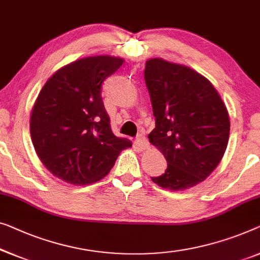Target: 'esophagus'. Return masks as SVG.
<instances>
[{
	"instance_id": "obj_1",
	"label": "esophagus",
	"mask_w": 260,
	"mask_h": 260,
	"mask_svg": "<svg viewBox=\"0 0 260 260\" xmlns=\"http://www.w3.org/2000/svg\"><path fill=\"white\" fill-rule=\"evenodd\" d=\"M136 142H137V144H138L139 149H141V150H144V149H146L149 146L148 139H146V137L143 134H139L138 135L137 138H136Z\"/></svg>"
}]
</instances>
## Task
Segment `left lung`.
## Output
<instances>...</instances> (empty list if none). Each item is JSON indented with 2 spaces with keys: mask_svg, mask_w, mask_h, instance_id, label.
Returning a JSON list of instances; mask_svg holds the SVG:
<instances>
[{
  "mask_svg": "<svg viewBox=\"0 0 260 260\" xmlns=\"http://www.w3.org/2000/svg\"><path fill=\"white\" fill-rule=\"evenodd\" d=\"M144 78L156 121L149 141L168 163L152 182L172 191L189 189L223 158L230 135L226 107L214 86L187 67L152 58Z\"/></svg>",
  "mask_w": 260,
  "mask_h": 260,
  "instance_id": "obj_1",
  "label": "left lung"
}]
</instances>
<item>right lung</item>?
Listing matches in <instances>:
<instances>
[{"mask_svg":"<svg viewBox=\"0 0 260 260\" xmlns=\"http://www.w3.org/2000/svg\"><path fill=\"white\" fill-rule=\"evenodd\" d=\"M123 64L111 56L78 59L52 75L30 117V135L41 161L52 175L75 185L109 174L131 142L116 137L101 88Z\"/></svg>","mask_w":260,"mask_h":260,"instance_id":"right-lung-1","label":"right lung"}]
</instances>
